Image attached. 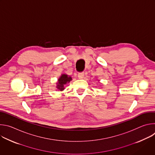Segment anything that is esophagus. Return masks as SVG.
I'll return each mask as SVG.
<instances>
[{
  "label": "esophagus",
  "mask_w": 155,
  "mask_h": 155,
  "mask_svg": "<svg viewBox=\"0 0 155 155\" xmlns=\"http://www.w3.org/2000/svg\"><path fill=\"white\" fill-rule=\"evenodd\" d=\"M84 76V72H80V73L78 74V78H80V79L83 78Z\"/></svg>",
  "instance_id": "1"
}]
</instances>
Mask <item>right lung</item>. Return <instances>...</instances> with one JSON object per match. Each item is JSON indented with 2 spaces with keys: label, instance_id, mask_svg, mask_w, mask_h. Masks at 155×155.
Returning a JSON list of instances; mask_svg holds the SVG:
<instances>
[{
  "label": "right lung",
  "instance_id": "obj_1",
  "mask_svg": "<svg viewBox=\"0 0 155 155\" xmlns=\"http://www.w3.org/2000/svg\"><path fill=\"white\" fill-rule=\"evenodd\" d=\"M72 80V78L69 77L68 75L65 74H62L58 80V82L57 83V88L59 91H62L64 90V85L70 82Z\"/></svg>",
  "mask_w": 155,
  "mask_h": 155
}]
</instances>
